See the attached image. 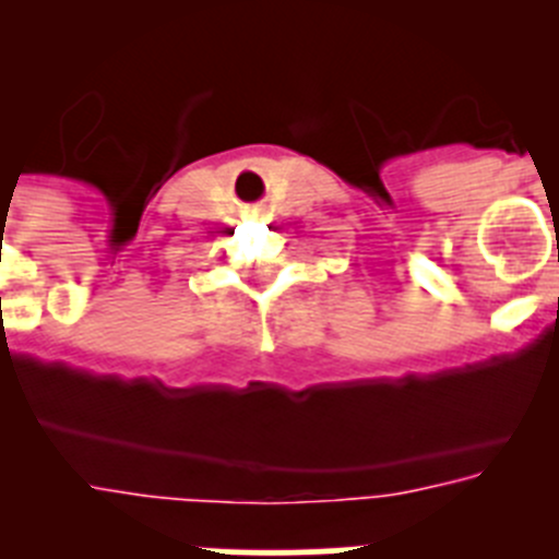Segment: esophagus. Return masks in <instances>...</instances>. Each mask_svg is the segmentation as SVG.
<instances>
[{
  "mask_svg": "<svg viewBox=\"0 0 559 559\" xmlns=\"http://www.w3.org/2000/svg\"><path fill=\"white\" fill-rule=\"evenodd\" d=\"M254 212H260V210H254Z\"/></svg>",
  "mask_w": 559,
  "mask_h": 559,
  "instance_id": "34e87169",
  "label": "esophagus"
}]
</instances>
